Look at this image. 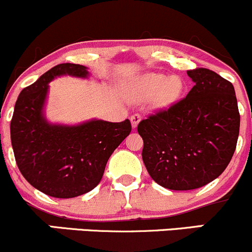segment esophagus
Returning <instances> with one entry per match:
<instances>
[{
	"label": "esophagus",
	"instance_id": "1",
	"mask_svg": "<svg viewBox=\"0 0 252 252\" xmlns=\"http://www.w3.org/2000/svg\"><path fill=\"white\" fill-rule=\"evenodd\" d=\"M140 121H141V116H140V115H134V116H131V117H130L131 126H133V128H136V126H139Z\"/></svg>",
	"mask_w": 252,
	"mask_h": 252
}]
</instances>
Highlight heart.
I'll use <instances>...</instances> for the list:
<instances>
[{
	"label": "heart",
	"instance_id": "1",
	"mask_svg": "<svg viewBox=\"0 0 252 252\" xmlns=\"http://www.w3.org/2000/svg\"><path fill=\"white\" fill-rule=\"evenodd\" d=\"M184 92V82L179 76L147 72L131 78L126 84V99L141 102L148 99L153 111H165L176 104Z\"/></svg>",
	"mask_w": 252,
	"mask_h": 252
}]
</instances>
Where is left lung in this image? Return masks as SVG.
Here are the masks:
<instances>
[{
  "instance_id": "obj_1",
  "label": "left lung",
  "mask_w": 252,
  "mask_h": 252,
  "mask_svg": "<svg viewBox=\"0 0 252 252\" xmlns=\"http://www.w3.org/2000/svg\"><path fill=\"white\" fill-rule=\"evenodd\" d=\"M187 75L194 83L187 96L137 126L148 174L173 190L199 189L219 177L232 159L239 135L231 82L208 68Z\"/></svg>"
}]
</instances>
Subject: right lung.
<instances>
[{
    "label": "right lung",
    "mask_w": 252,
    "mask_h": 252,
    "mask_svg": "<svg viewBox=\"0 0 252 252\" xmlns=\"http://www.w3.org/2000/svg\"><path fill=\"white\" fill-rule=\"evenodd\" d=\"M89 78L88 67L59 63L20 92L10 122L15 161L26 181L54 198H75L101 181L108 158L130 134L121 123L93 118L78 124L52 123L46 117L49 83L57 77Z\"/></svg>",
    "instance_id": "add662e5"
}]
</instances>
